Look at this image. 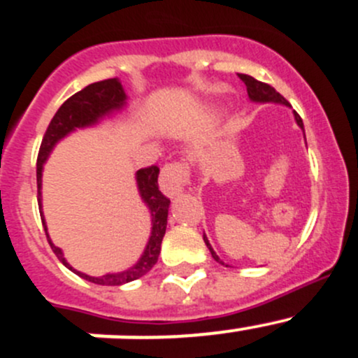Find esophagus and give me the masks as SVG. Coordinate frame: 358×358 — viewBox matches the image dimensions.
I'll return each instance as SVG.
<instances>
[{
	"label": "esophagus",
	"mask_w": 358,
	"mask_h": 358,
	"mask_svg": "<svg viewBox=\"0 0 358 358\" xmlns=\"http://www.w3.org/2000/svg\"><path fill=\"white\" fill-rule=\"evenodd\" d=\"M190 183V168L185 161L168 162L162 166L161 176H159V185L166 196L173 197L182 192L183 187Z\"/></svg>",
	"instance_id": "34e87169"
}]
</instances>
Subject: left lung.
Instances as JSON below:
<instances>
[{
	"label": "left lung",
	"mask_w": 358,
	"mask_h": 358,
	"mask_svg": "<svg viewBox=\"0 0 358 358\" xmlns=\"http://www.w3.org/2000/svg\"><path fill=\"white\" fill-rule=\"evenodd\" d=\"M239 79L244 83V85H246L249 99L255 100V102H279V103H284V106H289V102H287V100L284 99L279 92H275V88H272V86L266 85V83L258 81V79L251 78V76H248V74H239ZM294 117H296V122H298V124L303 128V121H301V117H299L298 112H294ZM303 131H305V129H303ZM204 243H206V246H208L209 251H211L213 258L223 265V262L218 258V255L213 251L211 244H209L208 237L206 236H204Z\"/></svg>",
	"instance_id": "obj_1"
}]
</instances>
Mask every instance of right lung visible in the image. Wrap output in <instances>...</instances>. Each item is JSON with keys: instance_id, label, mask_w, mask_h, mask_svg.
Returning <instances> with one entry per match:
<instances>
[{"instance_id": "obj_1", "label": "right lung", "mask_w": 358, "mask_h": 358, "mask_svg": "<svg viewBox=\"0 0 358 358\" xmlns=\"http://www.w3.org/2000/svg\"><path fill=\"white\" fill-rule=\"evenodd\" d=\"M124 99L126 95L124 92H122V86L121 83H119V79L110 78L99 83H93V85H88L86 88H83L81 92L74 93V95H72L71 99H67L66 102L62 103V107L55 112L53 119L50 121L48 128H46L45 136H43L41 147H39L38 152V162H36L39 206H41L43 162L46 161L48 154L52 152L53 145H55L60 138H64L67 133H71L72 129L93 124V122L99 121L102 115L109 114V112L114 109H119V107L124 103ZM157 176L159 168L156 164L138 169V173H136V183H138L140 196H142L143 202L149 206L150 215H152V234H150L149 244H147L145 251H143L142 258L138 259L136 265H133L131 268L126 270V272L107 273V275L103 277H90L86 275V273L78 272V270L72 268V266L66 262L62 251L50 241L48 232H46L45 218H43V211H39L43 227H45L46 239H48L50 246H52L57 258H59L69 270L78 273L79 277H83V279L90 280V282L93 284H100V286H121V284L131 282V280H136L140 279V277L145 275V273H149L150 270H152V266L157 263L159 252H161V243L162 237H164L166 234V223H168L169 208V199L159 190Z\"/></svg>"}]
</instances>
